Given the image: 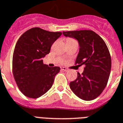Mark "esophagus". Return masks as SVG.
I'll return each mask as SVG.
<instances>
[{"label":"esophagus","mask_w":123,"mask_h":123,"mask_svg":"<svg viewBox=\"0 0 123 123\" xmlns=\"http://www.w3.org/2000/svg\"><path fill=\"white\" fill-rule=\"evenodd\" d=\"M61 69L64 71H66V72H68V71H69V69H68V68H65V67H62Z\"/></svg>","instance_id":"34e87169"}]
</instances>
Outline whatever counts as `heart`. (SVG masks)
Listing matches in <instances>:
<instances>
[{"label": "heart", "instance_id": "obj_1", "mask_svg": "<svg viewBox=\"0 0 123 123\" xmlns=\"http://www.w3.org/2000/svg\"><path fill=\"white\" fill-rule=\"evenodd\" d=\"M75 41V40H74V39H71V38H68V39H67V42H72V41Z\"/></svg>", "mask_w": 123, "mask_h": 123}]
</instances>
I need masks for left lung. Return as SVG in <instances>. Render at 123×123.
<instances>
[{
    "label": "left lung",
    "instance_id": "obj_1",
    "mask_svg": "<svg viewBox=\"0 0 123 123\" xmlns=\"http://www.w3.org/2000/svg\"><path fill=\"white\" fill-rule=\"evenodd\" d=\"M62 34L77 40L79 51L76 64L85 66L82 74L77 73V79L70 82V88L81 99H94L105 89L110 75L111 59L108 47L98 34L90 30Z\"/></svg>",
    "mask_w": 123,
    "mask_h": 123
}]
</instances>
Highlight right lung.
Instances as JSON below:
<instances>
[{"mask_svg": "<svg viewBox=\"0 0 123 123\" xmlns=\"http://www.w3.org/2000/svg\"><path fill=\"white\" fill-rule=\"evenodd\" d=\"M61 32H49L34 27L25 32L17 41L12 59V71L20 91L30 98H38L53 84L59 67H49L42 58L50 52Z\"/></svg>", "mask_w": 123, "mask_h": 123, "instance_id": "1", "label": "right lung"}]
</instances>
